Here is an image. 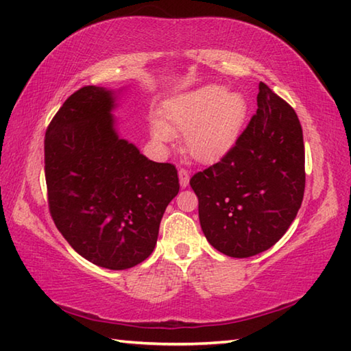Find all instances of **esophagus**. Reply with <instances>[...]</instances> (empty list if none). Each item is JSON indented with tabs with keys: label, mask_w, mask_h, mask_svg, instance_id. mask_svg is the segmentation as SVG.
<instances>
[{
	"label": "esophagus",
	"mask_w": 351,
	"mask_h": 351,
	"mask_svg": "<svg viewBox=\"0 0 351 351\" xmlns=\"http://www.w3.org/2000/svg\"><path fill=\"white\" fill-rule=\"evenodd\" d=\"M178 178H180V184H182L183 188L188 186V183H189V173H188V169H184V168L178 169Z\"/></svg>",
	"instance_id": "34e87169"
}]
</instances>
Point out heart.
Listing matches in <instances>:
<instances>
[{
    "label": "heart",
    "instance_id": "obj_1",
    "mask_svg": "<svg viewBox=\"0 0 351 351\" xmlns=\"http://www.w3.org/2000/svg\"><path fill=\"white\" fill-rule=\"evenodd\" d=\"M250 105L240 91L218 84L204 85L167 102L163 122H153L156 142L167 143L183 134L184 151L197 162L214 163L226 156L240 138Z\"/></svg>",
    "mask_w": 351,
    "mask_h": 351
}]
</instances>
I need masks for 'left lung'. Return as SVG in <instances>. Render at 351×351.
<instances>
[{"mask_svg": "<svg viewBox=\"0 0 351 351\" xmlns=\"http://www.w3.org/2000/svg\"><path fill=\"white\" fill-rule=\"evenodd\" d=\"M256 104L234 148L189 180L204 237L234 258L272 247L295 220L306 188L302 128L295 110L264 82Z\"/></svg>", "mask_w": 351, "mask_h": 351, "instance_id": "left-lung-1", "label": "left lung"}]
</instances>
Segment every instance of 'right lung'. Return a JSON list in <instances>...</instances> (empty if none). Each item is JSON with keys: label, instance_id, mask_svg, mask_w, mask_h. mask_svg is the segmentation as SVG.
<instances>
[{"label": "right lung", "instance_id": "obj_1", "mask_svg": "<svg viewBox=\"0 0 351 351\" xmlns=\"http://www.w3.org/2000/svg\"><path fill=\"white\" fill-rule=\"evenodd\" d=\"M113 93L75 91L49 123L44 171L49 210L85 260L123 270L154 250L165 209L180 189L173 163H156L117 136Z\"/></svg>", "mask_w": 351, "mask_h": 351}]
</instances>
